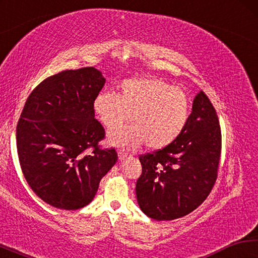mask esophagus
I'll list each match as a JSON object with an SVG mask.
<instances>
[{
	"instance_id": "34e87169",
	"label": "esophagus",
	"mask_w": 258,
	"mask_h": 258,
	"mask_svg": "<svg viewBox=\"0 0 258 258\" xmlns=\"http://www.w3.org/2000/svg\"><path fill=\"white\" fill-rule=\"evenodd\" d=\"M128 157V155L126 154V152H124V151H119L118 152V158H119V160H124V159H126Z\"/></svg>"
}]
</instances>
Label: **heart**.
<instances>
[{"mask_svg":"<svg viewBox=\"0 0 258 258\" xmlns=\"http://www.w3.org/2000/svg\"><path fill=\"white\" fill-rule=\"evenodd\" d=\"M94 112L108 130L125 125L132 115L133 125L110 134L117 146L134 149L145 142L159 150L180 137L190 116V99L180 87L154 77L130 78L119 93L101 92L93 103Z\"/></svg>","mask_w":258,"mask_h":258,"instance_id":"1","label":"heart"}]
</instances>
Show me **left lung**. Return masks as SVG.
Returning <instances> with one entry per match:
<instances>
[{
  "mask_svg": "<svg viewBox=\"0 0 258 258\" xmlns=\"http://www.w3.org/2000/svg\"><path fill=\"white\" fill-rule=\"evenodd\" d=\"M221 149L217 113L202 91L180 137L163 149L140 155L142 173L135 191L141 211L157 221L194 212L215 184Z\"/></svg>",
  "mask_w": 258,
  "mask_h": 258,
  "instance_id": "1",
  "label": "left lung"
}]
</instances>
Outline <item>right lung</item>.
I'll return each mask as SVG.
<instances>
[{
  "label": "right lung",
  "instance_id": "right-lung-1",
  "mask_svg": "<svg viewBox=\"0 0 258 258\" xmlns=\"http://www.w3.org/2000/svg\"><path fill=\"white\" fill-rule=\"evenodd\" d=\"M106 80L94 67L45 78L26 100L17 125V151L26 181L43 202L75 211L89 205L117 161L94 118V99Z\"/></svg>",
  "mask_w": 258,
  "mask_h": 258
}]
</instances>
